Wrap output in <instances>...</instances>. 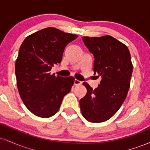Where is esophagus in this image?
<instances>
[{"label": "esophagus", "instance_id": "1", "mask_svg": "<svg viewBox=\"0 0 150 150\" xmlns=\"http://www.w3.org/2000/svg\"><path fill=\"white\" fill-rule=\"evenodd\" d=\"M82 84V82L80 80H77V79H75V80H74V85H80Z\"/></svg>", "mask_w": 150, "mask_h": 150}]
</instances>
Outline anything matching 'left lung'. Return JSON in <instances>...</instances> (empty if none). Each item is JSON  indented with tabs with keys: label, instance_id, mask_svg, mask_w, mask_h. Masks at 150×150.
Masks as SVG:
<instances>
[{
	"label": "left lung",
	"instance_id": "obj_1",
	"mask_svg": "<svg viewBox=\"0 0 150 150\" xmlns=\"http://www.w3.org/2000/svg\"><path fill=\"white\" fill-rule=\"evenodd\" d=\"M82 41L94 56V73L101 80L94 89L83 82L87 92L80 100L81 111L89 122L101 123L111 118L127 97L133 68L130 53L125 44L109 35L83 37Z\"/></svg>",
	"mask_w": 150,
	"mask_h": 150
}]
</instances>
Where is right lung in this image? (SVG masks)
Segmentation results:
<instances>
[{"instance_id": "add662e5", "label": "right lung", "mask_w": 150, "mask_h": 150, "mask_svg": "<svg viewBox=\"0 0 150 150\" xmlns=\"http://www.w3.org/2000/svg\"><path fill=\"white\" fill-rule=\"evenodd\" d=\"M77 37L48 27L22 42L15 62L17 85L26 107L36 116L49 118L56 114L63 97L71 90L73 77L55 76L50 71L61 62L67 44Z\"/></svg>"}]
</instances>
